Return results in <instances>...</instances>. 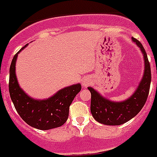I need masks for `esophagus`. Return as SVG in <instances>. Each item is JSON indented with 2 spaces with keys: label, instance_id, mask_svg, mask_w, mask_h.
<instances>
[{
  "label": "esophagus",
  "instance_id": "1",
  "mask_svg": "<svg viewBox=\"0 0 157 157\" xmlns=\"http://www.w3.org/2000/svg\"><path fill=\"white\" fill-rule=\"evenodd\" d=\"M91 83V78L89 77H84L83 78V80H82V85L84 88H87L88 86L90 85Z\"/></svg>",
  "mask_w": 157,
  "mask_h": 157
}]
</instances>
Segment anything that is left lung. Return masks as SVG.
Masks as SVG:
<instances>
[{"mask_svg": "<svg viewBox=\"0 0 157 157\" xmlns=\"http://www.w3.org/2000/svg\"><path fill=\"white\" fill-rule=\"evenodd\" d=\"M132 41L141 49L145 66L142 78L132 95L122 102H114L102 96L94 88H88L91 93V113L97 122L102 124L118 126L128 122L141 110L147 99L151 80L150 63L142 44L135 38Z\"/></svg>", "mask_w": 157, "mask_h": 157, "instance_id": "left-lung-1", "label": "left lung"}]
</instances>
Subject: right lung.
<instances>
[{"mask_svg":"<svg viewBox=\"0 0 157 157\" xmlns=\"http://www.w3.org/2000/svg\"><path fill=\"white\" fill-rule=\"evenodd\" d=\"M16 53L10 67L9 92L13 104L21 117L30 127L40 130H49L65 123L69 117V106L81 90V84H73L62 88L46 99H35L20 87L16 74Z\"/></svg>","mask_w":157,"mask_h":157,"instance_id":"1","label":"right lung"}]
</instances>
